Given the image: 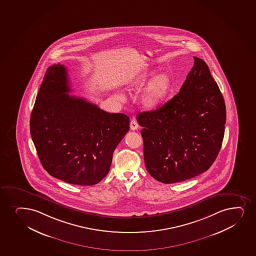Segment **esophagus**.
I'll return each mask as SVG.
<instances>
[{
    "instance_id": "34e87169",
    "label": "esophagus",
    "mask_w": 256,
    "mask_h": 256,
    "mask_svg": "<svg viewBox=\"0 0 256 256\" xmlns=\"http://www.w3.org/2000/svg\"><path fill=\"white\" fill-rule=\"evenodd\" d=\"M138 124L136 120H132L130 122V128L132 130H138Z\"/></svg>"
}]
</instances>
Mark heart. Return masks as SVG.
<instances>
[{"label":"heart","instance_id":"b5f03b06","mask_svg":"<svg viewBox=\"0 0 256 256\" xmlns=\"http://www.w3.org/2000/svg\"><path fill=\"white\" fill-rule=\"evenodd\" d=\"M156 74V70H146L136 76L128 84L130 90H140L148 83L138 98L142 107L148 110H154L162 106L173 90V82L168 74ZM118 96L120 100L124 98L122 95Z\"/></svg>","mask_w":256,"mask_h":256}]
</instances>
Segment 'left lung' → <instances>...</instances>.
Listing matches in <instances>:
<instances>
[{"mask_svg": "<svg viewBox=\"0 0 256 256\" xmlns=\"http://www.w3.org/2000/svg\"><path fill=\"white\" fill-rule=\"evenodd\" d=\"M180 92L156 110L137 114L143 128L144 160L149 174L162 184H176L206 172L222 146L224 100L210 70L200 58Z\"/></svg>", "mask_w": 256, "mask_h": 256, "instance_id": "1", "label": "left lung"}]
</instances>
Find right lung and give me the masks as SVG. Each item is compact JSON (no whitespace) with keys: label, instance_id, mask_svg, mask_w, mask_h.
Wrapping results in <instances>:
<instances>
[{"label":"right lung","instance_id":"obj_1","mask_svg":"<svg viewBox=\"0 0 256 256\" xmlns=\"http://www.w3.org/2000/svg\"><path fill=\"white\" fill-rule=\"evenodd\" d=\"M70 92L66 68L48 66L30 114V136L48 174L90 186L108 174L114 149L130 130V118L104 112Z\"/></svg>","mask_w":256,"mask_h":256}]
</instances>
